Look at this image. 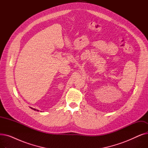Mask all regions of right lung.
<instances>
[{"label": "right lung", "mask_w": 148, "mask_h": 148, "mask_svg": "<svg viewBox=\"0 0 148 148\" xmlns=\"http://www.w3.org/2000/svg\"><path fill=\"white\" fill-rule=\"evenodd\" d=\"M30 108H32V110H35H35H36V111H38H38H39V110H36V109H35V108H32V107H30Z\"/></svg>", "instance_id": "add662e5"}]
</instances>
